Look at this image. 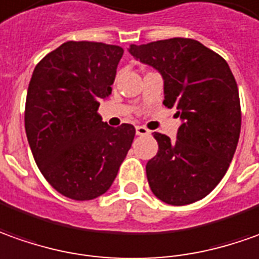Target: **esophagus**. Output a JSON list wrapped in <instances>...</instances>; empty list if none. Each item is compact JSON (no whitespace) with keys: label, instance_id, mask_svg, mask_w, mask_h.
Here are the masks:
<instances>
[{"label":"esophagus","instance_id":"esophagus-1","mask_svg":"<svg viewBox=\"0 0 259 259\" xmlns=\"http://www.w3.org/2000/svg\"><path fill=\"white\" fill-rule=\"evenodd\" d=\"M136 133H137V136H147V135H150V130L146 129V127H143V126H137Z\"/></svg>","mask_w":259,"mask_h":259}]
</instances>
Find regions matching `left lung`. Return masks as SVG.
I'll list each match as a JSON object with an SVG mask.
<instances>
[{
    "label": "left lung",
    "instance_id": "obj_1",
    "mask_svg": "<svg viewBox=\"0 0 259 259\" xmlns=\"http://www.w3.org/2000/svg\"><path fill=\"white\" fill-rule=\"evenodd\" d=\"M129 54L159 72L163 105L176 109V140L153 136L159 152L146 164L153 194L163 203L201 200L227 173L238 144L241 106L237 82L221 56L189 38L130 45Z\"/></svg>",
    "mask_w": 259,
    "mask_h": 259
}]
</instances>
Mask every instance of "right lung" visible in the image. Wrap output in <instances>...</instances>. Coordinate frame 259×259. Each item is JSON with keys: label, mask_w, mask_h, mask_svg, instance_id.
Here are the masks:
<instances>
[{"label": "right lung", "mask_w": 259, "mask_h": 259, "mask_svg": "<svg viewBox=\"0 0 259 259\" xmlns=\"http://www.w3.org/2000/svg\"><path fill=\"white\" fill-rule=\"evenodd\" d=\"M122 55L116 45L69 41L33 69L25 103L28 143L44 177L72 200L105 194L133 143L132 124L115 129L98 115Z\"/></svg>", "instance_id": "1"}]
</instances>
